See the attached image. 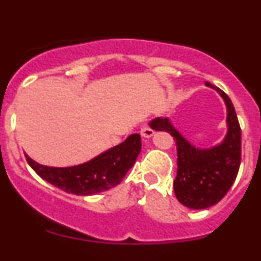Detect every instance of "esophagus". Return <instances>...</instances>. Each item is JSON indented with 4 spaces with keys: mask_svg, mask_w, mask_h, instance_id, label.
<instances>
[{
    "mask_svg": "<svg viewBox=\"0 0 261 261\" xmlns=\"http://www.w3.org/2000/svg\"><path fill=\"white\" fill-rule=\"evenodd\" d=\"M140 134H141L142 138H151L153 135V130L149 125H147V123H145V125H142L141 130H140Z\"/></svg>",
    "mask_w": 261,
    "mask_h": 261,
    "instance_id": "1",
    "label": "esophagus"
}]
</instances>
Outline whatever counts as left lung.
<instances>
[{
  "label": "left lung",
  "mask_w": 261,
  "mask_h": 261,
  "mask_svg": "<svg viewBox=\"0 0 261 261\" xmlns=\"http://www.w3.org/2000/svg\"><path fill=\"white\" fill-rule=\"evenodd\" d=\"M221 95L227 109V133L224 141L211 149L193 146L169 119H155L150 126L156 131L169 133L177 150V172L174 180L176 199L189 209H206L226 195L238 176L241 161V130L237 112L229 96L206 82Z\"/></svg>",
  "instance_id": "obj_1"
}]
</instances>
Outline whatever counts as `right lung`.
Segmentation results:
<instances>
[{
	"instance_id": "1",
	"label": "right lung",
	"mask_w": 261,
	"mask_h": 261,
	"mask_svg": "<svg viewBox=\"0 0 261 261\" xmlns=\"http://www.w3.org/2000/svg\"><path fill=\"white\" fill-rule=\"evenodd\" d=\"M140 150L141 138L133 134L117 146L77 166H43L24 156L38 176L56 188L75 195H94L119 185L135 164Z\"/></svg>"
}]
</instances>
